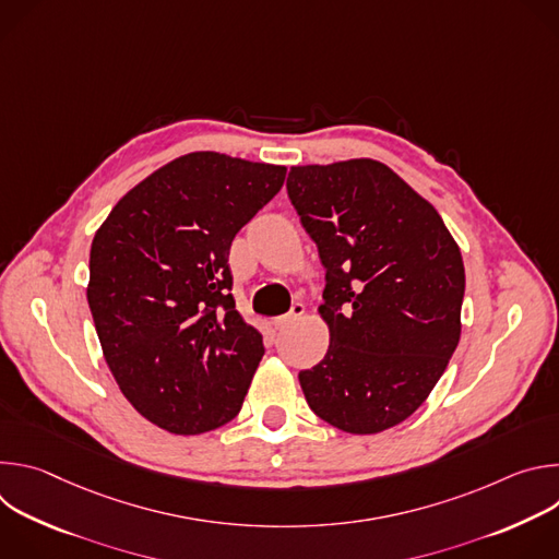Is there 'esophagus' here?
<instances>
[{"label":"esophagus","instance_id":"34e87169","mask_svg":"<svg viewBox=\"0 0 559 559\" xmlns=\"http://www.w3.org/2000/svg\"><path fill=\"white\" fill-rule=\"evenodd\" d=\"M302 313H305V305H302V302H294L287 313L274 318V328H276V330H285L287 325H292V323L296 321V318H300Z\"/></svg>","mask_w":559,"mask_h":559}]
</instances>
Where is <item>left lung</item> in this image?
I'll return each instance as SVG.
<instances>
[{"mask_svg": "<svg viewBox=\"0 0 559 559\" xmlns=\"http://www.w3.org/2000/svg\"><path fill=\"white\" fill-rule=\"evenodd\" d=\"M287 197L325 267V358L298 373L311 412L347 433L407 420L444 373L464 298L460 250L429 201L371 158L300 166Z\"/></svg>", "mask_w": 559, "mask_h": 559, "instance_id": "1", "label": "left lung"}]
</instances>
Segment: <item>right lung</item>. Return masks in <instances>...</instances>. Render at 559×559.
<instances>
[{"label":"right lung","mask_w":559,"mask_h":559,"mask_svg":"<svg viewBox=\"0 0 559 559\" xmlns=\"http://www.w3.org/2000/svg\"><path fill=\"white\" fill-rule=\"evenodd\" d=\"M283 181V166L192 152L132 188L95 234V330L119 389L156 427L194 436L241 412L265 345L236 311L229 248Z\"/></svg>","instance_id":"add662e5"}]
</instances>
